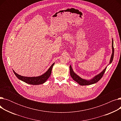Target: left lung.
I'll return each mask as SVG.
<instances>
[{
    "label": "left lung",
    "instance_id": "1",
    "mask_svg": "<svg viewBox=\"0 0 121 121\" xmlns=\"http://www.w3.org/2000/svg\"><path fill=\"white\" fill-rule=\"evenodd\" d=\"M112 55L111 56V58L109 62V64H111L112 63L113 59V57H114V48L113 47V40L112 39ZM106 69V67L104 69V70L101 72L100 73L98 74V75H96L95 77H94L91 80H86L84 79H83L81 78L80 77H79L78 75L77 74H76L73 71V69L72 68V66L70 65L69 66V73H70V75L71 76V77L77 82L80 85H91L94 83H97V82H98L101 78L103 77V75L104 74L105 71Z\"/></svg>",
    "mask_w": 121,
    "mask_h": 121
}]
</instances>
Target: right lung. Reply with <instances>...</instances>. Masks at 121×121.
I'll return each instance as SVG.
<instances>
[{"instance_id": "right-lung-1", "label": "right lung", "mask_w": 121, "mask_h": 121, "mask_svg": "<svg viewBox=\"0 0 121 121\" xmlns=\"http://www.w3.org/2000/svg\"><path fill=\"white\" fill-rule=\"evenodd\" d=\"M54 64V63L52 64L48 70L43 74L39 76V77H23L18 74L14 70L13 72L16 77L21 80L25 82L27 84H31V85H40L42 84L45 82L47 79L49 78L50 75L52 73V69Z\"/></svg>"}]
</instances>
